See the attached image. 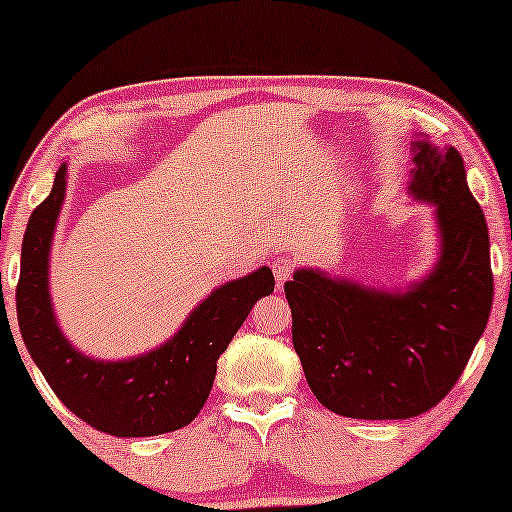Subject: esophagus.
Instances as JSON below:
<instances>
[{"label": "esophagus", "mask_w": 512, "mask_h": 512, "mask_svg": "<svg viewBox=\"0 0 512 512\" xmlns=\"http://www.w3.org/2000/svg\"><path fill=\"white\" fill-rule=\"evenodd\" d=\"M293 268H296V265H293L291 258H286V256H277L275 258V263H272V272H275V279H277L279 289H282L286 279L293 275Z\"/></svg>", "instance_id": "obj_1"}]
</instances>
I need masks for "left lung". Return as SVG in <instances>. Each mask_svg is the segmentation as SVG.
<instances>
[{
	"instance_id": "8db88e82",
	"label": "left lung",
	"mask_w": 512,
	"mask_h": 512,
	"mask_svg": "<svg viewBox=\"0 0 512 512\" xmlns=\"http://www.w3.org/2000/svg\"><path fill=\"white\" fill-rule=\"evenodd\" d=\"M408 195L433 207L438 261L403 289L298 268L284 284L293 349L317 401L352 419L431 410L464 373L494 300L485 214L454 146L417 135Z\"/></svg>"
}]
</instances>
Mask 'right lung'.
<instances>
[{"label": "right lung", "mask_w": 512, "mask_h": 512, "mask_svg": "<svg viewBox=\"0 0 512 512\" xmlns=\"http://www.w3.org/2000/svg\"><path fill=\"white\" fill-rule=\"evenodd\" d=\"M67 195V163L48 198L34 209L20 251L18 326L27 352L55 396L97 431L146 438L191 424L212 391L216 361L258 298L275 291L268 265L209 293L170 340L130 359L102 361L62 333L51 298V247Z\"/></svg>", "instance_id": "1"}]
</instances>
